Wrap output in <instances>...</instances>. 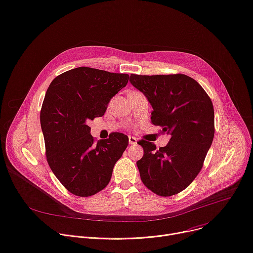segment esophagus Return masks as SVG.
Here are the masks:
<instances>
[{
  "instance_id": "1",
  "label": "esophagus",
  "mask_w": 253,
  "mask_h": 253,
  "mask_svg": "<svg viewBox=\"0 0 253 253\" xmlns=\"http://www.w3.org/2000/svg\"><path fill=\"white\" fill-rule=\"evenodd\" d=\"M136 143H137V140H136L135 137L129 136V144H130V145H135Z\"/></svg>"
}]
</instances>
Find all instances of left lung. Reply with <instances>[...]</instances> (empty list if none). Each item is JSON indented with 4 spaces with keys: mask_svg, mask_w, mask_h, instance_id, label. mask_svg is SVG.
Instances as JSON below:
<instances>
[{
    "mask_svg": "<svg viewBox=\"0 0 253 253\" xmlns=\"http://www.w3.org/2000/svg\"><path fill=\"white\" fill-rule=\"evenodd\" d=\"M130 82L153 107L151 123L171 137L160 148L143 139L138 142L143 147V157L136 163L141 181L160 196L175 195L196 178L211 145V99L196 80L184 74H131Z\"/></svg>",
    "mask_w": 253,
    "mask_h": 253,
    "instance_id": "1",
    "label": "left lung"
}]
</instances>
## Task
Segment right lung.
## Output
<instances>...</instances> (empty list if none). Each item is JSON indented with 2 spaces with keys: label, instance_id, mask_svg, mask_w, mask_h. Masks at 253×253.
Wrapping results in <instances>:
<instances>
[{
  "label": "right lung",
  "instance_id": "obj_1",
  "mask_svg": "<svg viewBox=\"0 0 253 253\" xmlns=\"http://www.w3.org/2000/svg\"><path fill=\"white\" fill-rule=\"evenodd\" d=\"M128 80V74L78 67L49 84L41 110L46 161L74 195L87 197L103 190L128 145L127 135L120 132L95 142L87 125L104 116L111 98Z\"/></svg>",
  "mask_w": 253,
  "mask_h": 253
}]
</instances>
